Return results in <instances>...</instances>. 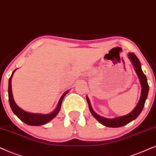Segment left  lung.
<instances>
[{"label":"left lung","mask_w":156,"mask_h":156,"mask_svg":"<svg viewBox=\"0 0 156 156\" xmlns=\"http://www.w3.org/2000/svg\"><path fill=\"white\" fill-rule=\"evenodd\" d=\"M128 58L130 60L131 63L133 66L134 69L136 70V73H137L139 80H140V83L141 85V93L140 97L139 99V101L138 104L136 106V108L130 112V113L127 114L126 115L119 116V117H116L114 118H104L103 116L99 115L95 112L93 111L91 106L90 101H89L88 96H86L87 102H88L89 110H90L91 114H92L93 117L96 119L98 121L100 122L102 125L106 126V127L110 128H119L121 126H123L126 125V124L129 123L132 120L136 119L138 116L140 115V113L142 111V110L144 107L145 102H146L147 96L148 94L149 90V86L147 82V78L146 75L143 73L142 69H141V65L140 62L139 61L138 58L133 53H128Z\"/></svg>","instance_id":"1"}]
</instances>
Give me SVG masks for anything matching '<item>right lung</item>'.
I'll list each match as a JSON object with an SVG mask.
<instances>
[{
  "mask_svg": "<svg viewBox=\"0 0 156 156\" xmlns=\"http://www.w3.org/2000/svg\"><path fill=\"white\" fill-rule=\"evenodd\" d=\"M16 70V69L12 73L11 76H10V78H9V80H8V100H9V103L12 111H13L14 114H15L20 120H21L23 122H24L25 123L28 124L29 126H38L44 125V124L48 123L49 121H51V120L53 119V118H55V116L58 115V113H59L61 108L62 101H63V98L66 94H67L69 90L66 91V92L62 95V96L59 100V102L58 103L57 107L55 108V109L51 113H33L25 111L24 110L20 108L16 104L15 101H14L13 93H12L11 80L14 72H15Z\"/></svg>",
  "mask_w": 156,
  "mask_h": 156,
  "instance_id": "add662e5",
  "label": "right lung"
}]
</instances>
